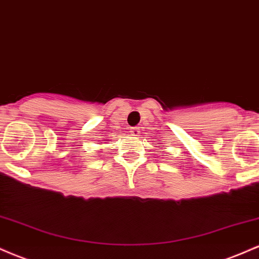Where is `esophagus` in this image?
<instances>
[{"label":"esophagus","instance_id":"obj_1","mask_svg":"<svg viewBox=\"0 0 259 259\" xmlns=\"http://www.w3.org/2000/svg\"><path fill=\"white\" fill-rule=\"evenodd\" d=\"M130 133H132V135L133 136H138L139 135V127H132V129H130Z\"/></svg>","mask_w":259,"mask_h":259}]
</instances>
